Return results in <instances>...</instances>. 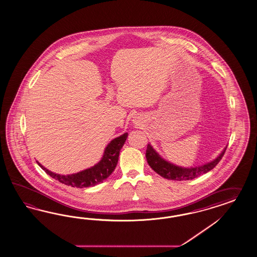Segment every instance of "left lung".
<instances>
[{
    "instance_id": "8db88e82",
    "label": "left lung",
    "mask_w": 257,
    "mask_h": 257,
    "mask_svg": "<svg viewBox=\"0 0 257 257\" xmlns=\"http://www.w3.org/2000/svg\"><path fill=\"white\" fill-rule=\"evenodd\" d=\"M226 147L227 146H225L224 150L217 158L213 159L211 162H208L206 164L198 166L195 168L193 167L183 168L165 160L164 158H161V156L158 154V152L152 147L150 144L147 145L145 157H146L147 163L160 176L168 180H173V181H184V180L185 181V180L195 179L204 173H207L208 171H211L223 158L224 152L226 150Z\"/></svg>"
}]
</instances>
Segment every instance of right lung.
<instances>
[{
    "label": "right lung",
    "mask_w": 257,
    "mask_h": 257,
    "mask_svg": "<svg viewBox=\"0 0 257 257\" xmlns=\"http://www.w3.org/2000/svg\"><path fill=\"white\" fill-rule=\"evenodd\" d=\"M127 135L128 134L125 132L117 138L113 139L106 146L103 156L97 164L94 165L91 168L79 171L77 173L60 175L58 173L48 171L43 165L40 164L38 161L36 162L48 175L58 180L61 184H66L72 187H77V188L95 186L97 184L102 183L112 174V171H114L118 162L120 150L125 144Z\"/></svg>",
    "instance_id": "1"
}]
</instances>
